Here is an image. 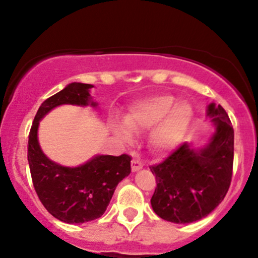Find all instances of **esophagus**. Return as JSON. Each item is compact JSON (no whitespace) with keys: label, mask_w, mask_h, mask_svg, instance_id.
<instances>
[{"label":"esophagus","mask_w":258,"mask_h":258,"mask_svg":"<svg viewBox=\"0 0 258 258\" xmlns=\"http://www.w3.org/2000/svg\"><path fill=\"white\" fill-rule=\"evenodd\" d=\"M131 168H132V172H137V171L143 168V164H142L141 161H138V160L133 159L131 161Z\"/></svg>","instance_id":"1"}]
</instances>
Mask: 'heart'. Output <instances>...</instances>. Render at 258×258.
<instances>
[{"mask_svg":"<svg viewBox=\"0 0 258 258\" xmlns=\"http://www.w3.org/2000/svg\"><path fill=\"white\" fill-rule=\"evenodd\" d=\"M176 103L170 94H158L138 100L125 115V123L115 120L112 128L127 144L133 133L153 130L149 143L156 154H166L178 147L190 126L193 110L186 103Z\"/></svg>","mask_w":258,"mask_h":258,"instance_id":"obj_1","label":"heart"}]
</instances>
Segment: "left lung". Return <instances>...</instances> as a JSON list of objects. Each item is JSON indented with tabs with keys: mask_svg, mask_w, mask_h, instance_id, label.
<instances>
[{
	"mask_svg": "<svg viewBox=\"0 0 258 258\" xmlns=\"http://www.w3.org/2000/svg\"><path fill=\"white\" fill-rule=\"evenodd\" d=\"M206 116L214 132L205 146L183 143L164 162L150 167L158 183L150 204L162 220L178 224L199 221L220 205L229 189L234 130L221 105H207Z\"/></svg>",
	"mask_w": 258,
	"mask_h": 258,
	"instance_id": "left-lung-1",
	"label": "left lung"
}]
</instances>
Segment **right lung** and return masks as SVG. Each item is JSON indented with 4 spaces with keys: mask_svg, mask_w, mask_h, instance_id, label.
<instances>
[{
    "mask_svg": "<svg viewBox=\"0 0 258 258\" xmlns=\"http://www.w3.org/2000/svg\"><path fill=\"white\" fill-rule=\"evenodd\" d=\"M93 85L73 82L41 104L29 135L28 161L35 190L47 211L57 220L81 224L105 212L119 183L131 173V156L94 155L75 167L52 161L38 143L40 121L60 105L97 108L91 96Z\"/></svg>",
    "mask_w": 258,
    "mask_h": 258,
    "instance_id": "1",
    "label": "right lung"
}]
</instances>
